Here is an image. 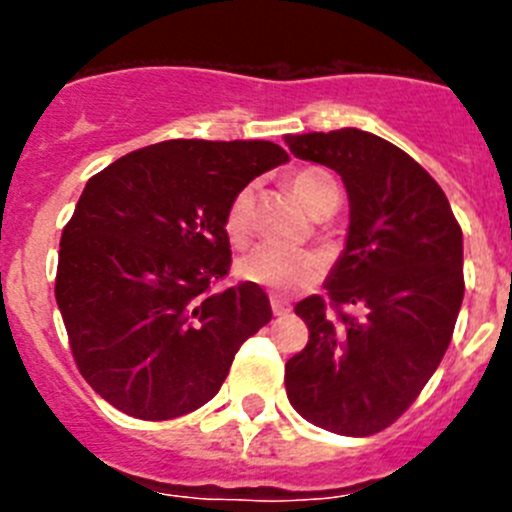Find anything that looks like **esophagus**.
<instances>
[{
  "label": "esophagus",
  "instance_id": "esophagus-1",
  "mask_svg": "<svg viewBox=\"0 0 512 512\" xmlns=\"http://www.w3.org/2000/svg\"><path fill=\"white\" fill-rule=\"evenodd\" d=\"M271 310H274V315H279V318H282V315H289V305L284 300H279L277 295H271Z\"/></svg>",
  "mask_w": 512,
  "mask_h": 512
}]
</instances>
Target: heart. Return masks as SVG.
Wrapping results in <instances>:
<instances>
[{"label": "heart", "mask_w": 512, "mask_h": 512, "mask_svg": "<svg viewBox=\"0 0 512 512\" xmlns=\"http://www.w3.org/2000/svg\"><path fill=\"white\" fill-rule=\"evenodd\" d=\"M289 187L297 200L305 205L307 212L320 215L333 197H338L336 182L325 171L300 169L289 176ZM223 228L233 246H243L251 238L253 230V189L243 187L235 192L223 217ZM241 279L259 287H269L274 292H295V289L310 287L323 274V259L307 248H279V246H256L238 261Z\"/></svg>", "instance_id": "obj_1"}]
</instances>
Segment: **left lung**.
<instances>
[{
  "mask_svg": "<svg viewBox=\"0 0 512 512\" xmlns=\"http://www.w3.org/2000/svg\"><path fill=\"white\" fill-rule=\"evenodd\" d=\"M287 146L336 171L351 205L328 300L295 307L310 338L284 366L287 397L318 428L374 436L413 405L449 348L464 300L461 228L436 179L390 140L343 128L287 135Z\"/></svg>",
  "mask_w": 512,
  "mask_h": 512,
  "instance_id": "left-lung-1",
  "label": "left lung"
}]
</instances>
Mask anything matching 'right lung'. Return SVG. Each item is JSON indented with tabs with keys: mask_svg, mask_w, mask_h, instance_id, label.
<instances>
[{
	"mask_svg": "<svg viewBox=\"0 0 512 512\" xmlns=\"http://www.w3.org/2000/svg\"><path fill=\"white\" fill-rule=\"evenodd\" d=\"M289 161L269 140H164L94 174L61 233L56 302L81 377L120 413L171 420L217 395L271 320L228 277L235 192Z\"/></svg>",
	"mask_w": 512,
	"mask_h": 512,
	"instance_id": "add662e5",
	"label": "right lung"
}]
</instances>
